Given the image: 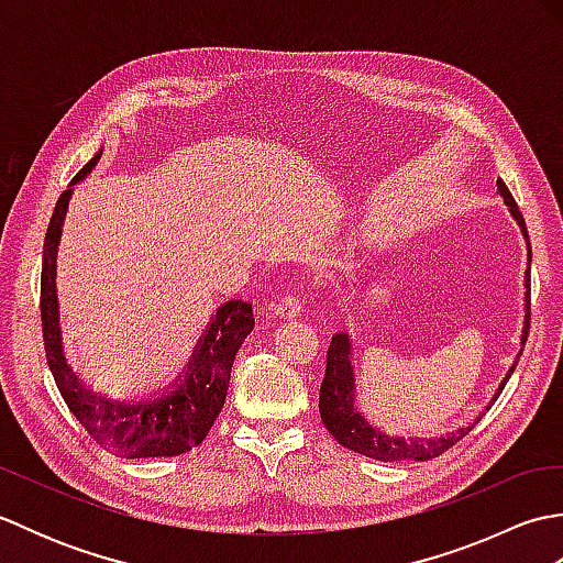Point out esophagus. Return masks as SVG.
<instances>
[{"mask_svg":"<svg viewBox=\"0 0 563 563\" xmlns=\"http://www.w3.org/2000/svg\"><path fill=\"white\" fill-rule=\"evenodd\" d=\"M271 309H273V314L278 317V319H292V317H297V314L302 312V300H300V297L285 295Z\"/></svg>","mask_w":563,"mask_h":563,"instance_id":"obj_1","label":"esophagus"}]
</instances>
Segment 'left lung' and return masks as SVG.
Here are the masks:
<instances>
[{"label": "left lung", "instance_id": "left-lung-1", "mask_svg": "<svg viewBox=\"0 0 563 563\" xmlns=\"http://www.w3.org/2000/svg\"><path fill=\"white\" fill-rule=\"evenodd\" d=\"M498 186V194L504 196V202L508 212L512 214V220L518 222L522 239H525V246H528V268H525L522 275V331H520V345H525L528 341V329H530V263H532V249H530V236H528V227H525L522 214L516 206V200H512L510 190L506 188V184L496 181ZM522 355V349L518 351L516 361L508 367L506 377L500 379V385L496 387L492 401L484 411L492 409V404L500 397V391H504L508 377L512 375V369H516L518 361ZM484 411L470 421L466 426H460L457 430H452V433L445 435H433V438H404V435H389L385 430L373 426L363 416L361 406H357V387H355V363H353V339L349 331H336L331 336V345H329V353H327V375L324 382H321V389H319V413H321V421H324L329 433L336 438L343 448H349L353 452H361L369 460H379V462H426V460H433L438 454H442L445 450H450L454 442H460L470 430L482 421Z\"/></svg>", "mask_w": 563, "mask_h": 563}]
</instances>
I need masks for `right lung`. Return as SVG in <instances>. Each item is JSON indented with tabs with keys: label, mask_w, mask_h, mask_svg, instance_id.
I'll return each instance as SVG.
<instances>
[{
	"label": "right lung",
	"mask_w": 563,
	"mask_h": 563,
	"mask_svg": "<svg viewBox=\"0 0 563 563\" xmlns=\"http://www.w3.org/2000/svg\"><path fill=\"white\" fill-rule=\"evenodd\" d=\"M103 147L81 166L67 190L59 196L43 244L41 319L45 357L69 411L87 428L103 450L123 460L174 457L200 445L214 418L220 416L234 357L244 339L254 331V309L242 300H227L210 314L186 367L169 385L137 397H111L81 379L67 361L59 329L57 302V249L75 186L99 164Z\"/></svg>",
	"instance_id": "add662e5"
}]
</instances>
